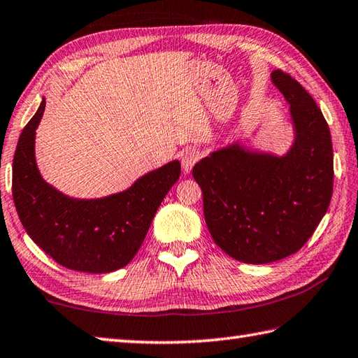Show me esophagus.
<instances>
[{
	"mask_svg": "<svg viewBox=\"0 0 358 358\" xmlns=\"http://www.w3.org/2000/svg\"><path fill=\"white\" fill-rule=\"evenodd\" d=\"M200 159V152L195 149H186L181 153V167L185 172H189L194 167V164Z\"/></svg>",
	"mask_w": 358,
	"mask_h": 358,
	"instance_id": "34e87169",
	"label": "esophagus"
}]
</instances>
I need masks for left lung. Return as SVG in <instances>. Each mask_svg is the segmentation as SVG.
Listing matches in <instances>:
<instances>
[{"instance_id": "8db88e82", "label": "left lung", "mask_w": 358, "mask_h": 358, "mask_svg": "<svg viewBox=\"0 0 358 358\" xmlns=\"http://www.w3.org/2000/svg\"><path fill=\"white\" fill-rule=\"evenodd\" d=\"M295 124V144L285 157L231 145L194 166L203 213L214 242L245 264L284 259L310 239L334 191L331 131L304 87L282 69L271 73Z\"/></svg>"}]
</instances>
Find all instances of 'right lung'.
<instances>
[{"label": "right lung", "instance_id": "right-lung-1", "mask_svg": "<svg viewBox=\"0 0 358 358\" xmlns=\"http://www.w3.org/2000/svg\"><path fill=\"white\" fill-rule=\"evenodd\" d=\"M46 101L26 124L12 164V195L31 239L69 270L110 273L138 253L157 209L178 180V161L139 178L127 191L97 200H76L40 177L34 155L35 129Z\"/></svg>", "mask_w": 358, "mask_h": 358}]
</instances>
